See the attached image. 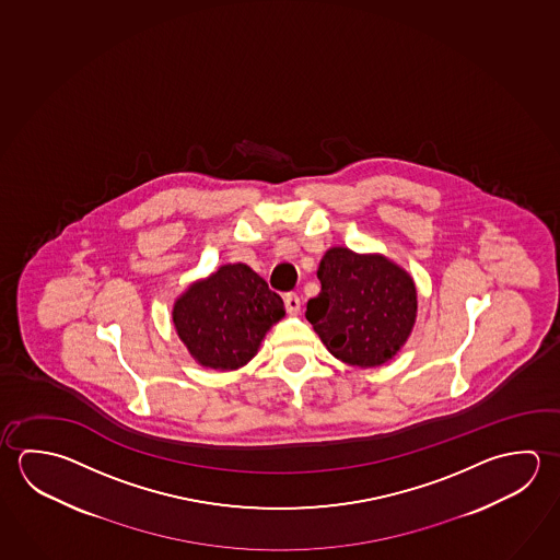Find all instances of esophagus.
Listing matches in <instances>:
<instances>
[{
  "instance_id": "esophagus-1",
  "label": "esophagus",
  "mask_w": 560,
  "mask_h": 560,
  "mask_svg": "<svg viewBox=\"0 0 560 560\" xmlns=\"http://www.w3.org/2000/svg\"><path fill=\"white\" fill-rule=\"evenodd\" d=\"M284 308H287V313L291 314V316L301 313V299H299V294H284Z\"/></svg>"
}]
</instances>
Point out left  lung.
Wrapping results in <instances>:
<instances>
[{"label": "left lung", "mask_w": 560, "mask_h": 560, "mask_svg": "<svg viewBox=\"0 0 560 560\" xmlns=\"http://www.w3.org/2000/svg\"><path fill=\"white\" fill-rule=\"evenodd\" d=\"M316 276L320 293L306 318L334 358L355 368L389 362L417 318V287L402 267L380 254L330 247Z\"/></svg>", "instance_id": "8db88e82"}]
</instances>
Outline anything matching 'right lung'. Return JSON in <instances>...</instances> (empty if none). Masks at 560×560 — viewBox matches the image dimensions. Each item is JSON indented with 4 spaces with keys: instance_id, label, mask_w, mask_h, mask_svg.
<instances>
[{
    "instance_id": "add662e5",
    "label": "right lung",
    "mask_w": 560,
    "mask_h": 560,
    "mask_svg": "<svg viewBox=\"0 0 560 560\" xmlns=\"http://www.w3.org/2000/svg\"><path fill=\"white\" fill-rule=\"evenodd\" d=\"M283 316V299L244 264L218 267L190 284L173 306V323L190 355L222 372L246 365Z\"/></svg>"
}]
</instances>
